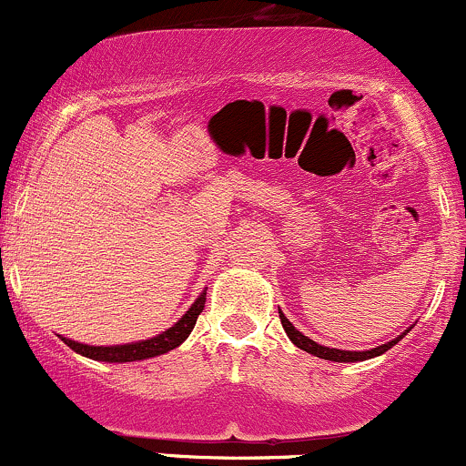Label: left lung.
I'll return each instance as SVG.
<instances>
[{"label":"left lung","mask_w":466,"mask_h":466,"mask_svg":"<svg viewBox=\"0 0 466 466\" xmlns=\"http://www.w3.org/2000/svg\"><path fill=\"white\" fill-rule=\"evenodd\" d=\"M278 313H280L282 329H285V333L289 335V339H291L293 344L298 346V349L307 350L309 355H315V357H319V360H329V361H363V360H372V357L383 355V352L392 349L394 344H399V341L405 337V333H408V330L411 329V326H410V329L405 330L403 335H399L397 339L388 341V344L377 346V349H370V350H339V349H329V346H322V344H318V341L309 339L307 335H302L300 330L296 329V326L289 322V319L285 318V313H282L280 309H278Z\"/></svg>","instance_id":"1"}]
</instances>
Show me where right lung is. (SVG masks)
<instances>
[{"instance_id":"obj_1","label":"right lung","mask_w":466,"mask_h":466,"mask_svg":"<svg viewBox=\"0 0 466 466\" xmlns=\"http://www.w3.org/2000/svg\"><path fill=\"white\" fill-rule=\"evenodd\" d=\"M203 304H206V291L197 298L195 304L186 311L181 318L170 326L168 330L159 333L157 337H151V339L136 341V344H122V346H87L80 344V341L67 339V337H61L63 341L78 355L89 357V360L96 361H106V363H125V361H140L148 360V357L164 355V352L177 349L181 341H186V337L192 333L195 329L197 318L203 311Z\"/></svg>"}]
</instances>
